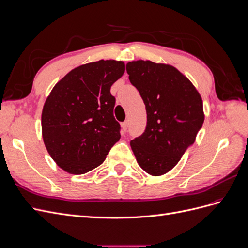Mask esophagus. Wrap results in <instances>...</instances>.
Here are the masks:
<instances>
[{"label": "esophagus", "instance_id": "obj_1", "mask_svg": "<svg viewBox=\"0 0 248 248\" xmlns=\"http://www.w3.org/2000/svg\"><path fill=\"white\" fill-rule=\"evenodd\" d=\"M121 128H122V132L125 133L126 130H127V128H128V121L123 122V123L121 124Z\"/></svg>", "mask_w": 248, "mask_h": 248}]
</instances>
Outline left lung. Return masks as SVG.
Here are the masks:
<instances>
[{
  "label": "left lung",
  "mask_w": 248,
  "mask_h": 248,
  "mask_svg": "<svg viewBox=\"0 0 248 248\" xmlns=\"http://www.w3.org/2000/svg\"><path fill=\"white\" fill-rule=\"evenodd\" d=\"M126 70L147 110L146 129L130 141L131 149L142 170L161 176L196 140L205 119L202 97L174 66L139 60Z\"/></svg>",
  "instance_id": "8db88e82"
}]
</instances>
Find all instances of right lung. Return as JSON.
Wrapping results in <instances>:
<instances>
[{"label": "right lung", "instance_id": "obj_1", "mask_svg": "<svg viewBox=\"0 0 248 248\" xmlns=\"http://www.w3.org/2000/svg\"><path fill=\"white\" fill-rule=\"evenodd\" d=\"M124 71L122 61L100 60L72 69L52 88L42 109V138L64 170H92L121 138L110 87Z\"/></svg>", "mask_w": 248, "mask_h": 248}]
</instances>
